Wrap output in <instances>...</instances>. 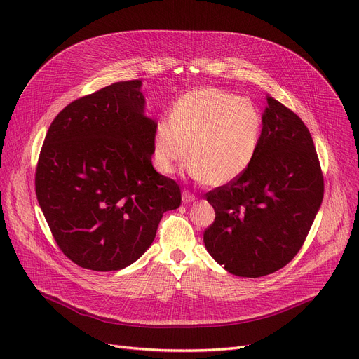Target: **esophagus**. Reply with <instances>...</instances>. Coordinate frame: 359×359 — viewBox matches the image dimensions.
Masks as SVG:
<instances>
[{"mask_svg":"<svg viewBox=\"0 0 359 359\" xmlns=\"http://www.w3.org/2000/svg\"><path fill=\"white\" fill-rule=\"evenodd\" d=\"M196 199V196L192 194V192H189V191H183L182 192V201L184 202V203H191V202H194Z\"/></svg>","mask_w":359,"mask_h":359,"instance_id":"obj_1","label":"esophagus"}]
</instances>
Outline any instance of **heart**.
<instances>
[{"label":"heart","mask_w":359,"mask_h":359,"mask_svg":"<svg viewBox=\"0 0 359 359\" xmlns=\"http://www.w3.org/2000/svg\"><path fill=\"white\" fill-rule=\"evenodd\" d=\"M262 119L246 97L219 88L183 94L158 121L153 135V163L170 176L187 158L191 173L206 186H225L250 167L260 140Z\"/></svg>","instance_id":"b5f03b06"}]
</instances>
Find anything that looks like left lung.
Masks as SVG:
<instances>
[{
  "mask_svg": "<svg viewBox=\"0 0 359 359\" xmlns=\"http://www.w3.org/2000/svg\"><path fill=\"white\" fill-rule=\"evenodd\" d=\"M250 167L206 194L215 221L203 243L237 276L259 278L284 268L299 252L323 201V175L310 130L271 96Z\"/></svg>",
  "mask_w": 359,
  "mask_h": 359,
  "instance_id": "obj_1",
  "label": "left lung"
}]
</instances>
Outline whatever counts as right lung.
<instances>
[{"label":"right lung","instance_id":"obj_1","mask_svg":"<svg viewBox=\"0 0 359 359\" xmlns=\"http://www.w3.org/2000/svg\"><path fill=\"white\" fill-rule=\"evenodd\" d=\"M141 80L110 84L69 103L50 123L36 168V196L64 255L84 269L119 271L156 238L179 184L157 173Z\"/></svg>","mask_w":359,"mask_h":359}]
</instances>
